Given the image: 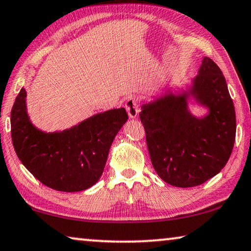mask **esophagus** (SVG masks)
Instances as JSON below:
<instances>
[{
    "label": "esophagus",
    "mask_w": 251,
    "mask_h": 251,
    "mask_svg": "<svg viewBox=\"0 0 251 251\" xmlns=\"http://www.w3.org/2000/svg\"><path fill=\"white\" fill-rule=\"evenodd\" d=\"M125 108L127 112H128V116L130 118L134 119L139 116L140 108H139V101H137L136 98L134 97L127 98V100L125 102Z\"/></svg>",
    "instance_id": "obj_1"
}]
</instances>
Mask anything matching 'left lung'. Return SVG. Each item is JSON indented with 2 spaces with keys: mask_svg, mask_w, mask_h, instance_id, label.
Wrapping results in <instances>:
<instances>
[{
  "mask_svg": "<svg viewBox=\"0 0 251 251\" xmlns=\"http://www.w3.org/2000/svg\"><path fill=\"white\" fill-rule=\"evenodd\" d=\"M190 101L206 107L207 114L197 118ZM140 119L154 171L171 185L202 184L224 168L232 153L234 105L222 70L207 56L186 89H169L143 103Z\"/></svg>",
  "mask_w": 251,
  "mask_h": 251,
  "instance_id": "1",
  "label": "left lung"
}]
</instances>
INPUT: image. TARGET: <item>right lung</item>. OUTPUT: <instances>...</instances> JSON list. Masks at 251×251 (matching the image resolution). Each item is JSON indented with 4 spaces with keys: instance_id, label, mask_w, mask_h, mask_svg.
Segmentation results:
<instances>
[{
    "instance_id": "1",
    "label": "right lung",
    "mask_w": 251,
    "mask_h": 251,
    "mask_svg": "<svg viewBox=\"0 0 251 251\" xmlns=\"http://www.w3.org/2000/svg\"><path fill=\"white\" fill-rule=\"evenodd\" d=\"M21 89L11 110V137L23 165L49 188L77 192L101 177L115 136L128 119L125 108L100 112L60 132H43L27 112Z\"/></svg>"
}]
</instances>
